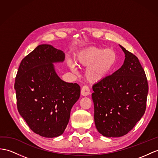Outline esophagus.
<instances>
[{"label":"esophagus","mask_w":158,"mask_h":158,"mask_svg":"<svg viewBox=\"0 0 158 158\" xmlns=\"http://www.w3.org/2000/svg\"><path fill=\"white\" fill-rule=\"evenodd\" d=\"M90 94V91L89 88H88L87 86H84L82 89H81V94L84 97H86V96L89 95Z\"/></svg>","instance_id":"34e87169"}]
</instances>
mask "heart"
I'll use <instances>...</instances> for the list:
<instances>
[{
    "label": "heart",
    "mask_w": 158,
    "mask_h": 158,
    "mask_svg": "<svg viewBox=\"0 0 158 158\" xmlns=\"http://www.w3.org/2000/svg\"><path fill=\"white\" fill-rule=\"evenodd\" d=\"M117 54L113 49L90 47L76 56V62L86 68L85 77L88 82L97 83L107 78L114 70L117 63ZM70 70L76 72L75 64L68 61Z\"/></svg>",
    "instance_id": "heart-1"
}]
</instances>
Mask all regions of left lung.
<instances>
[{"mask_svg":"<svg viewBox=\"0 0 158 158\" xmlns=\"http://www.w3.org/2000/svg\"><path fill=\"white\" fill-rule=\"evenodd\" d=\"M119 46L125 55L123 66L92 86L96 128L107 137L123 136L134 127L145 113L148 93L139 60Z\"/></svg>","mask_w":158,"mask_h":158,"instance_id":"1","label":"left lung"}]
</instances>
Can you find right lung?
Listing matches in <instances>:
<instances>
[{"label":"right lung","mask_w":158,"mask_h":158,"mask_svg":"<svg viewBox=\"0 0 158 158\" xmlns=\"http://www.w3.org/2000/svg\"><path fill=\"white\" fill-rule=\"evenodd\" d=\"M65 53L51 45H38L22 60L15 78L17 109L29 128L52 138L64 132L80 87L64 82L53 63L63 62Z\"/></svg>","instance_id":"1"}]
</instances>
